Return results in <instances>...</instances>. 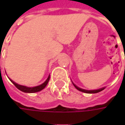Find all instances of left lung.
<instances>
[{"instance_id":"obj_1","label":"left lung","mask_w":125,"mask_h":125,"mask_svg":"<svg viewBox=\"0 0 125 125\" xmlns=\"http://www.w3.org/2000/svg\"><path fill=\"white\" fill-rule=\"evenodd\" d=\"M73 85H74L75 88L77 89L78 90L81 91V92H83V93H99V92H101L102 90H103L105 88H102L98 89V90H84V89L80 88H79V87H77V86H76L75 84L73 83Z\"/></svg>"}]
</instances>
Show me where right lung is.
<instances>
[{"mask_svg":"<svg viewBox=\"0 0 125 125\" xmlns=\"http://www.w3.org/2000/svg\"><path fill=\"white\" fill-rule=\"evenodd\" d=\"M50 79V75L48 76L47 79L41 85H38V86H35V87H32V88H29V87H26V86H24V85H19V84L16 83L15 82H14L12 80L10 79V80L12 82V83L14 84L17 88L19 89V90H21L22 92H24V93H37V92H39V91H41L42 90L45 88L46 86L47 83H49V81Z\"/></svg>","mask_w":125,"mask_h":125,"instance_id":"obj_1","label":"right lung"}]
</instances>
